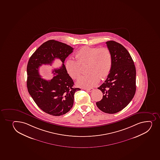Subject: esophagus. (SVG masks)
<instances>
[{
	"mask_svg": "<svg viewBox=\"0 0 160 160\" xmlns=\"http://www.w3.org/2000/svg\"><path fill=\"white\" fill-rule=\"evenodd\" d=\"M85 90L88 91V92H92V91H93L94 89L93 88H90V89H86Z\"/></svg>",
	"mask_w": 160,
	"mask_h": 160,
	"instance_id": "34e87169",
	"label": "esophagus"
}]
</instances>
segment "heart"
I'll list each match as a JSON object with an SVG mask.
<instances>
[{
	"label": "heart",
	"instance_id": "b5f03b06",
	"mask_svg": "<svg viewBox=\"0 0 160 160\" xmlns=\"http://www.w3.org/2000/svg\"><path fill=\"white\" fill-rule=\"evenodd\" d=\"M76 60L69 59L66 61V68L68 75L73 80L79 79L81 74V66L87 65V72L78 80L80 87L89 88L97 84L99 79L107 77L112 66V55L107 47L97 48L83 46L75 53Z\"/></svg>",
	"mask_w": 160,
	"mask_h": 160
}]
</instances>
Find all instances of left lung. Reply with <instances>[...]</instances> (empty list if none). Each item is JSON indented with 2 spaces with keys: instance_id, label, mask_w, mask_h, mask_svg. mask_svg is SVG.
<instances>
[{
  "instance_id": "8db88e82",
  "label": "left lung",
  "mask_w": 160,
  "mask_h": 160,
  "mask_svg": "<svg viewBox=\"0 0 160 160\" xmlns=\"http://www.w3.org/2000/svg\"><path fill=\"white\" fill-rule=\"evenodd\" d=\"M112 55L110 72L98 89L103 93L101 100L96 102L102 112L113 114L126 107L136 91V69L128 51L114 41L106 42Z\"/></svg>"
}]
</instances>
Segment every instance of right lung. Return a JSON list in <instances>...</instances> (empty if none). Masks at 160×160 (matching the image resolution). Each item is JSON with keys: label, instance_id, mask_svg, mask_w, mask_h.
Returning a JSON list of instances; mask_svg holds the SVG:
<instances>
[{"label": "right lung", "instance_id": "right-lung-1", "mask_svg": "<svg viewBox=\"0 0 160 160\" xmlns=\"http://www.w3.org/2000/svg\"><path fill=\"white\" fill-rule=\"evenodd\" d=\"M73 48L66 43L50 40L40 46L29 58L27 64V86L28 92L40 109L53 116L62 115L72 108L74 94L80 89L73 87V80L67 73L64 61ZM59 58L62 66L54 69L56 76L50 81L39 76L38 68L51 64Z\"/></svg>", "mask_w": 160, "mask_h": 160}]
</instances>
